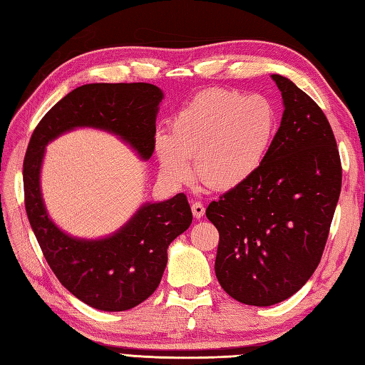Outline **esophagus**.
Instances as JSON below:
<instances>
[{"label": "esophagus", "mask_w": 365, "mask_h": 365, "mask_svg": "<svg viewBox=\"0 0 365 365\" xmlns=\"http://www.w3.org/2000/svg\"><path fill=\"white\" fill-rule=\"evenodd\" d=\"M192 212H193V217H195V219H202L205 215L203 203H200V202L192 203Z\"/></svg>", "instance_id": "esophagus-1"}]
</instances>
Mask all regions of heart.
I'll list each match as a JSON object with an SVG mask.
<instances>
[{"mask_svg":"<svg viewBox=\"0 0 365 365\" xmlns=\"http://www.w3.org/2000/svg\"><path fill=\"white\" fill-rule=\"evenodd\" d=\"M279 130V111L266 96L207 89L178 110L168 135L155 140L162 175L172 182L195 175L214 190L244 185L263 167Z\"/></svg>","mask_w":365,"mask_h":365,"instance_id":"b5f03b06","label":"heart"}]
</instances>
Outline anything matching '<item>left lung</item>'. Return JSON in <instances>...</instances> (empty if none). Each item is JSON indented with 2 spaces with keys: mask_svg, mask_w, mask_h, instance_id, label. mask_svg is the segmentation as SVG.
Segmentation results:
<instances>
[{
  "mask_svg": "<svg viewBox=\"0 0 365 365\" xmlns=\"http://www.w3.org/2000/svg\"><path fill=\"white\" fill-rule=\"evenodd\" d=\"M284 116L263 167L206 207L219 232L215 276L247 306L288 299L315 272L341 189L328 118L292 80L272 76Z\"/></svg>",
  "mask_w": 365,
  "mask_h": 365,
  "instance_id": "left-lung-1",
  "label": "left lung"
}]
</instances>
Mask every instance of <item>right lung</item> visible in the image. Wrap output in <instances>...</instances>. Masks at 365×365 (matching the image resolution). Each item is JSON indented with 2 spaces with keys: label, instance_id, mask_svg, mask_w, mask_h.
Instances as JSON below:
<instances>
[{
  "label": "right lung",
  "instance_id": "obj_1",
  "mask_svg": "<svg viewBox=\"0 0 365 365\" xmlns=\"http://www.w3.org/2000/svg\"><path fill=\"white\" fill-rule=\"evenodd\" d=\"M162 91L150 83H91L73 89L42 118L24 160L25 210L36 240L61 285L88 306L123 312L138 306L159 287L167 249L192 224L184 193L148 203L120 232L101 241L64 235L48 219L39 189L43 148L78 125L106 129L150 159Z\"/></svg>",
  "mask_w": 365,
  "mask_h": 365
}]
</instances>
